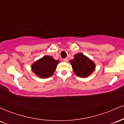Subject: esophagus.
Returning <instances> with one entry per match:
<instances>
[{
  "label": "esophagus",
  "mask_w": 124,
  "mask_h": 124,
  "mask_svg": "<svg viewBox=\"0 0 124 124\" xmlns=\"http://www.w3.org/2000/svg\"><path fill=\"white\" fill-rule=\"evenodd\" d=\"M68 58H65V59H63V62H68Z\"/></svg>",
  "instance_id": "obj_1"
}]
</instances>
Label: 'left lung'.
<instances>
[{
	"label": "left lung",
	"mask_w": 124,
	"mask_h": 124,
	"mask_svg": "<svg viewBox=\"0 0 124 124\" xmlns=\"http://www.w3.org/2000/svg\"><path fill=\"white\" fill-rule=\"evenodd\" d=\"M74 73L80 78H87L91 75L96 68L92 60L82 53L74 55V59L70 61Z\"/></svg>",
	"instance_id": "8db88e82"
}]
</instances>
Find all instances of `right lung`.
Wrapping results in <instances>:
<instances>
[{"instance_id":"obj_1","label":"right lung","mask_w":124,"mask_h":124,"mask_svg":"<svg viewBox=\"0 0 124 124\" xmlns=\"http://www.w3.org/2000/svg\"><path fill=\"white\" fill-rule=\"evenodd\" d=\"M59 63V60H55L52 56L45 55L32 64L31 69L39 78L46 79L52 76Z\"/></svg>"}]
</instances>
